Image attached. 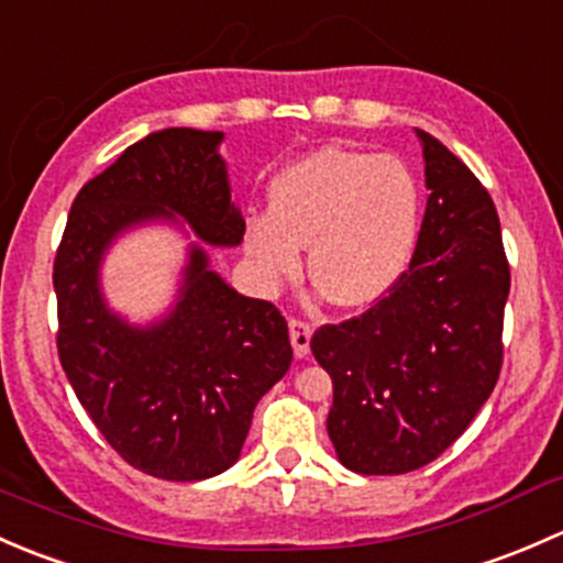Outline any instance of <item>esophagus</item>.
<instances>
[{"instance_id": "1", "label": "esophagus", "mask_w": 563, "mask_h": 563, "mask_svg": "<svg viewBox=\"0 0 563 563\" xmlns=\"http://www.w3.org/2000/svg\"><path fill=\"white\" fill-rule=\"evenodd\" d=\"M288 329H291L294 354H297L299 360H305V356L310 354V338H313V327H310L308 321H302V318H291V321H288Z\"/></svg>"}]
</instances>
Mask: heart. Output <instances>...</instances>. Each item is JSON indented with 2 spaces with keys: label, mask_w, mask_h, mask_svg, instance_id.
I'll use <instances>...</instances> for the list:
<instances>
[{
  "label": "heart",
  "mask_w": 563,
  "mask_h": 563,
  "mask_svg": "<svg viewBox=\"0 0 563 563\" xmlns=\"http://www.w3.org/2000/svg\"><path fill=\"white\" fill-rule=\"evenodd\" d=\"M422 192L402 161L323 146L275 176L269 214L247 223L245 247L266 280L297 275L308 247L316 291L367 308L395 286L419 234Z\"/></svg>",
  "instance_id": "heart-1"
}]
</instances>
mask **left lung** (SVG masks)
Here are the masks:
<instances>
[{
  "instance_id": "obj_1",
  "label": "left lung",
  "mask_w": 563,
  "mask_h": 563,
  "mask_svg": "<svg viewBox=\"0 0 563 563\" xmlns=\"http://www.w3.org/2000/svg\"><path fill=\"white\" fill-rule=\"evenodd\" d=\"M417 135L430 196L411 264L371 310L310 340L334 387L329 439L356 474H408L450 450L504 362L509 261L496 203L439 139Z\"/></svg>"
}]
</instances>
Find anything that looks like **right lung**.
I'll return each instance as SVG.
<instances>
[{
	"instance_id": "1",
	"label": "right lung",
	"mask_w": 563,
	"mask_h": 563,
	"mask_svg": "<svg viewBox=\"0 0 563 563\" xmlns=\"http://www.w3.org/2000/svg\"><path fill=\"white\" fill-rule=\"evenodd\" d=\"M223 133L168 128L128 146L78 190L54 258L56 351L73 391L117 455L144 474L196 482L236 463L253 408L291 367L288 323L190 247L179 302L152 327L106 308L98 269L124 229L181 218L209 245L245 234L220 161Z\"/></svg>"
}]
</instances>
